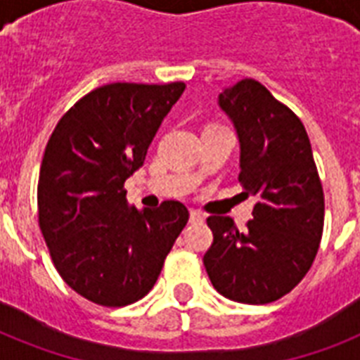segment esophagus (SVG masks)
Segmentation results:
<instances>
[{
    "label": "esophagus",
    "instance_id": "esophagus-1",
    "mask_svg": "<svg viewBox=\"0 0 360 360\" xmlns=\"http://www.w3.org/2000/svg\"><path fill=\"white\" fill-rule=\"evenodd\" d=\"M203 220H205V217H203L200 211H194V209H192V211H191V222H192V224H202Z\"/></svg>",
    "mask_w": 360,
    "mask_h": 360
}]
</instances>
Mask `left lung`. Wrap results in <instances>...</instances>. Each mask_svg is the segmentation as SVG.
<instances>
[{
	"instance_id": "1",
	"label": "left lung",
	"mask_w": 360,
	"mask_h": 360,
	"mask_svg": "<svg viewBox=\"0 0 360 360\" xmlns=\"http://www.w3.org/2000/svg\"><path fill=\"white\" fill-rule=\"evenodd\" d=\"M219 106L239 138V181L254 200L245 231L230 217H209L213 245L203 256L220 295L267 304L295 288L318 254L325 200L301 120L259 82L222 89Z\"/></svg>"
}]
</instances>
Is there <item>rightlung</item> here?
Wrapping results in <instances>:
<instances>
[{"label": "right lung", "mask_w": 360, "mask_h": 360, "mask_svg": "<svg viewBox=\"0 0 360 360\" xmlns=\"http://www.w3.org/2000/svg\"><path fill=\"white\" fill-rule=\"evenodd\" d=\"M183 91V82L97 87L48 140L39 224L61 278L87 301L127 307L146 297L188 222L181 202L129 207L123 188Z\"/></svg>", "instance_id": "right-lung-1"}]
</instances>
